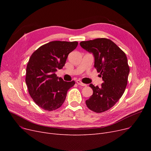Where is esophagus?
Returning <instances> with one entry per match:
<instances>
[{"mask_svg": "<svg viewBox=\"0 0 151 151\" xmlns=\"http://www.w3.org/2000/svg\"><path fill=\"white\" fill-rule=\"evenodd\" d=\"M76 83H77L78 84H79V85L82 86H87L86 84L82 83L80 80H77V81H76Z\"/></svg>", "mask_w": 151, "mask_h": 151, "instance_id": "esophagus-1", "label": "esophagus"}]
</instances>
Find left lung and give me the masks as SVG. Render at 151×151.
<instances>
[{
  "instance_id": "obj_1",
  "label": "left lung",
  "mask_w": 151,
  "mask_h": 151,
  "mask_svg": "<svg viewBox=\"0 0 151 151\" xmlns=\"http://www.w3.org/2000/svg\"><path fill=\"white\" fill-rule=\"evenodd\" d=\"M80 46L93 54L94 67L104 81L101 87L89 85L93 94L86 104L93 111L103 113L112 108L124 93L130 71L127 58L120 47L108 38L81 42Z\"/></svg>"
}]
</instances>
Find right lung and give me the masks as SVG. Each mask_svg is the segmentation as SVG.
<instances>
[{"label": "right lung", "instance_id": "obj_1", "mask_svg": "<svg viewBox=\"0 0 151 151\" xmlns=\"http://www.w3.org/2000/svg\"><path fill=\"white\" fill-rule=\"evenodd\" d=\"M77 42L53 41L41 46L33 52L26 68V83L30 97L46 111L60 108L68 90L75 84L55 75L65 65L68 55L78 46Z\"/></svg>", "mask_w": 151, "mask_h": 151}]
</instances>
